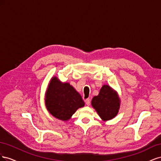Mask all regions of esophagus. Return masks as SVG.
I'll return each mask as SVG.
<instances>
[{
  "mask_svg": "<svg viewBox=\"0 0 161 161\" xmlns=\"http://www.w3.org/2000/svg\"><path fill=\"white\" fill-rule=\"evenodd\" d=\"M85 103L86 105H90L91 104V99L89 98V99H86L85 100Z\"/></svg>",
  "mask_w": 161,
  "mask_h": 161,
  "instance_id": "obj_1",
  "label": "esophagus"
}]
</instances>
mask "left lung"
Instances as JSON below:
<instances>
[{
	"instance_id": "left-lung-1",
	"label": "left lung",
	"mask_w": 161,
	"mask_h": 161,
	"mask_svg": "<svg viewBox=\"0 0 161 161\" xmlns=\"http://www.w3.org/2000/svg\"><path fill=\"white\" fill-rule=\"evenodd\" d=\"M91 104L102 119L109 120L118 114L119 99L117 92L109 86L103 85L99 95L92 98Z\"/></svg>"
}]
</instances>
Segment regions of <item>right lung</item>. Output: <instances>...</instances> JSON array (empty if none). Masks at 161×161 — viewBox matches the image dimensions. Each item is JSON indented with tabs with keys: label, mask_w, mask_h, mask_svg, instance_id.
<instances>
[{
	"label": "right lung",
	"mask_w": 161,
	"mask_h": 161,
	"mask_svg": "<svg viewBox=\"0 0 161 161\" xmlns=\"http://www.w3.org/2000/svg\"><path fill=\"white\" fill-rule=\"evenodd\" d=\"M46 105L55 118L66 121L76 111L85 105L81 96L69 83H62L53 78L46 94Z\"/></svg>",
	"instance_id": "add662e5"
}]
</instances>
